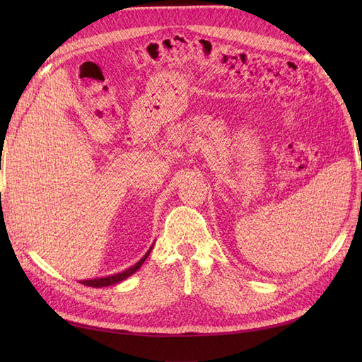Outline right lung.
I'll use <instances>...</instances> for the list:
<instances>
[{"mask_svg": "<svg viewBox=\"0 0 362 362\" xmlns=\"http://www.w3.org/2000/svg\"><path fill=\"white\" fill-rule=\"evenodd\" d=\"M154 246V245H152ZM152 246L148 249V252L146 254L141 257L134 266H131L129 269H127V270H124V272H120V273H115V275H110V276H103V278H95V279H86V281H80L83 286H87V287H98V288H101V287H108V286H115V284H119V282H122L124 279H127L128 276H131L133 275V273H136L140 267H141V264H144L145 262V259L149 257V254H151V250H152Z\"/></svg>", "mask_w": 362, "mask_h": 362, "instance_id": "right-lung-1", "label": "right lung"}]
</instances>
